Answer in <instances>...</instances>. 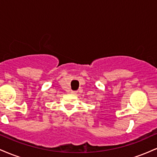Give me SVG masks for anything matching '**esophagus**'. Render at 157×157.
<instances>
[{
	"label": "esophagus",
	"instance_id": "esophagus-1",
	"mask_svg": "<svg viewBox=\"0 0 157 157\" xmlns=\"http://www.w3.org/2000/svg\"><path fill=\"white\" fill-rule=\"evenodd\" d=\"M71 94H76L77 93V91H71Z\"/></svg>",
	"mask_w": 157,
	"mask_h": 157
}]
</instances>
